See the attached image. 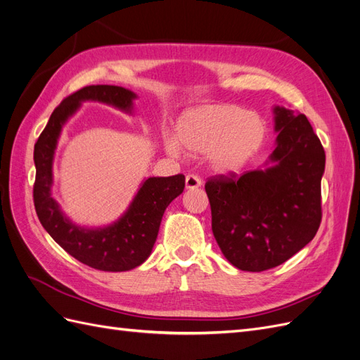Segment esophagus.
<instances>
[{
    "label": "esophagus",
    "instance_id": "esophagus-1",
    "mask_svg": "<svg viewBox=\"0 0 360 360\" xmlns=\"http://www.w3.org/2000/svg\"><path fill=\"white\" fill-rule=\"evenodd\" d=\"M185 185H187V188L190 190L199 188L202 185V179L197 175H187V178H185Z\"/></svg>",
    "mask_w": 360,
    "mask_h": 360
}]
</instances>
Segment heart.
Segmentation results:
<instances>
[{"instance_id": "obj_1", "label": "heart", "mask_w": 360, "mask_h": 360, "mask_svg": "<svg viewBox=\"0 0 360 360\" xmlns=\"http://www.w3.org/2000/svg\"><path fill=\"white\" fill-rule=\"evenodd\" d=\"M176 142L167 149L179 153L178 144L190 153H210L214 169L235 172L259 153L266 137V122L257 112L238 104H203L184 113L176 125Z\"/></svg>"}]
</instances>
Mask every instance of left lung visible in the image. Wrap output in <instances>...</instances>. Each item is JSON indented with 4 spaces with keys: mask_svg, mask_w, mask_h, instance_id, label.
<instances>
[{
    "mask_svg": "<svg viewBox=\"0 0 360 360\" xmlns=\"http://www.w3.org/2000/svg\"><path fill=\"white\" fill-rule=\"evenodd\" d=\"M274 166L230 172L206 181L212 231L224 257L240 271L262 272L287 262L321 223L324 149L304 113L275 108Z\"/></svg>",
    "mask_w": 360,
    "mask_h": 360,
    "instance_id": "left-lung-1",
    "label": "left lung"
}]
</instances>
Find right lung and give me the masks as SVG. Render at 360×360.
<instances>
[{
  "instance_id": "1",
  "label": "right lung",
  "mask_w": 360,
  "mask_h": 360,
  "mask_svg": "<svg viewBox=\"0 0 360 360\" xmlns=\"http://www.w3.org/2000/svg\"><path fill=\"white\" fill-rule=\"evenodd\" d=\"M134 97L131 91L113 85L80 88L58 104L34 145L36 182L32 197L41 226L76 260L104 272L130 271L149 257L161 218L170 202L184 191L185 176L179 173L167 178H148L122 218L109 227L91 230L68 221L52 199V160L61 127L80 101L97 100L130 112Z\"/></svg>"
}]
</instances>
